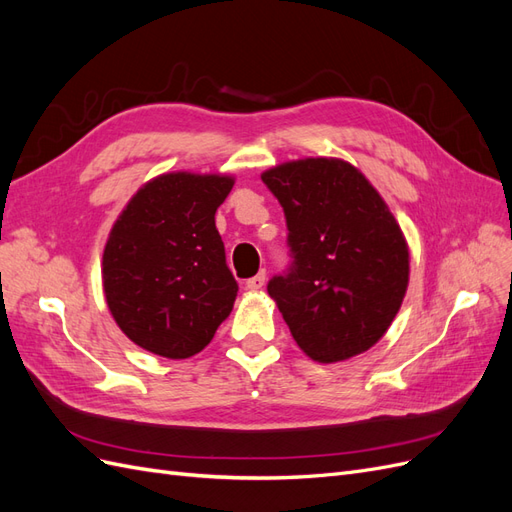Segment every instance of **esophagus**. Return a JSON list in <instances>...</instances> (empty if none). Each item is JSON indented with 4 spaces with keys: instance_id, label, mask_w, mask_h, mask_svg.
I'll return each instance as SVG.
<instances>
[{
    "instance_id": "obj_1",
    "label": "esophagus",
    "mask_w": 512,
    "mask_h": 512,
    "mask_svg": "<svg viewBox=\"0 0 512 512\" xmlns=\"http://www.w3.org/2000/svg\"><path fill=\"white\" fill-rule=\"evenodd\" d=\"M265 282H267V271L262 269V271H258L254 277H250V280L245 282V288H250V290H260L262 286H265Z\"/></svg>"
}]
</instances>
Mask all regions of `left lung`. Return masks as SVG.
<instances>
[{"label": "left lung", "mask_w": 512, "mask_h": 512, "mask_svg": "<svg viewBox=\"0 0 512 512\" xmlns=\"http://www.w3.org/2000/svg\"><path fill=\"white\" fill-rule=\"evenodd\" d=\"M280 200L292 267L267 290L299 348L318 363L369 350L389 331L410 277L404 232L359 168L305 158L260 175Z\"/></svg>", "instance_id": "obj_1"}]
</instances>
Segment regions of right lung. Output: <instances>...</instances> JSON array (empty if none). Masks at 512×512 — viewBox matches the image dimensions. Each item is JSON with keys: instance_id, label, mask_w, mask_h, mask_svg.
I'll return each mask as SVG.
<instances>
[{"instance_id": "add662e5", "label": "right lung", "mask_w": 512, "mask_h": 512, "mask_svg": "<svg viewBox=\"0 0 512 512\" xmlns=\"http://www.w3.org/2000/svg\"><path fill=\"white\" fill-rule=\"evenodd\" d=\"M232 185L230 175H158L130 198L108 232L106 305L143 350L188 359L232 312L239 286L215 228V211Z\"/></svg>"}]
</instances>
